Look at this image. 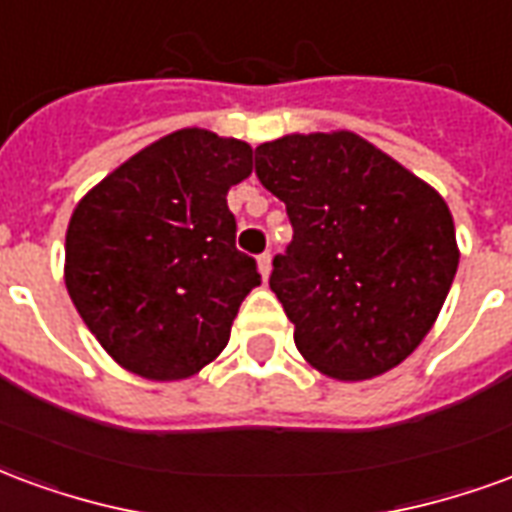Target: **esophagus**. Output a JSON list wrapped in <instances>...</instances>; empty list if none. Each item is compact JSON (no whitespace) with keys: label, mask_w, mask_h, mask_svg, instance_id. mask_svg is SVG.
<instances>
[{"label":"esophagus","mask_w":512,"mask_h":512,"mask_svg":"<svg viewBox=\"0 0 512 512\" xmlns=\"http://www.w3.org/2000/svg\"><path fill=\"white\" fill-rule=\"evenodd\" d=\"M257 268H260L263 279H268V274H271V255H268V252H263V255L257 257Z\"/></svg>","instance_id":"34e87169"}]
</instances>
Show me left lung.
I'll return each instance as SVG.
<instances>
[{
	"label": "left lung",
	"mask_w": 512,
	"mask_h": 512,
	"mask_svg": "<svg viewBox=\"0 0 512 512\" xmlns=\"http://www.w3.org/2000/svg\"><path fill=\"white\" fill-rule=\"evenodd\" d=\"M255 172L293 224L268 285L301 356L337 381L400 365L436 323L458 271L439 191L351 131L263 142Z\"/></svg>",
	"instance_id": "8db88e82"
}]
</instances>
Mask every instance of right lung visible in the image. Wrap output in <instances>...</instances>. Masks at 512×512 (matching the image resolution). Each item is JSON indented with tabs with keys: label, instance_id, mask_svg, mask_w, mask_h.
I'll return each instance as SVG.
<instances>
[{
	"label": "right lung",
	"instance_id": "obj_1",
	"mask_svg": "<svg viewBox=\"0 0 512 512\" xmlns=\"http://www.w3.org/2000/svg\"><path fill=\"white\" fill-rule=\"evenodd\" d=\"M252 175V147L180 128L87 191L65 235V288L117 365L180 381L222 354L255 257L235 249L227 191Z\"/></svg>",
	"mask_w": 512,
	"mask_h": 512
}]
</instances>
